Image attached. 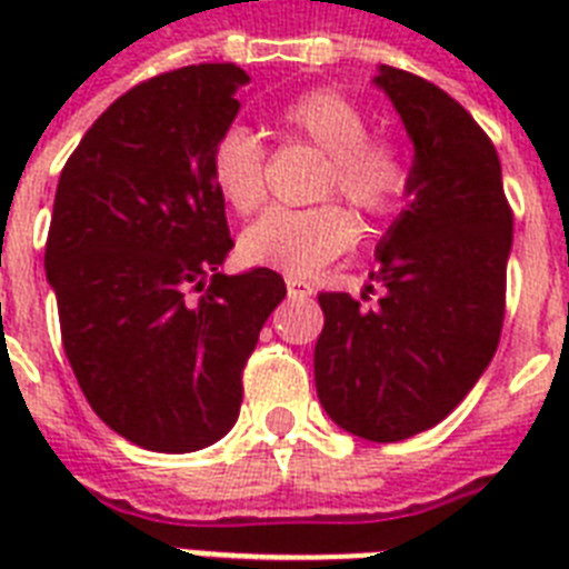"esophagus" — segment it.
<instances>
[{"label": "esophagus", "mask_w": 569, "mask_h": 569, "mask_svg": "<svg viewBox=\"0 0 569 569\" xmlns=\"http://www.w3.org/2000/svg\"><path fill=\"white\" fill-rule=\"evenodd\" d=\"M286 292H289L292 301H303V298H310L312 295V286L298 280V277H289V280H286Z\"/></svg>", "instance_id": "obj_1"}]
</instances>
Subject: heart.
<instances>
[{
    "instance_id": "1",
    "label": "heart",
    "mask_w": 569,
    "mask_h": 569,
    "mask_svg": "<svg viewBox=\"0 0 569 569\" xmlns=\"http://www.w3.org/2000/svg\"><path fill=\"white\" fill-rule=\"evenodd\" d=\"M286 141H301L325 153L316 194H342L366 218H389L405 206L413 186V162L405 141L369 132V114L355 97L321 84L286 100L277 111ZM209 180L236 212H253L266 197V147L248 127L221 129L209 156ZM357 241V221L337 200L283 209L274 206L244 227L239 257L248 266L283 274H312Z\"/></svg>"
}]
</instances>
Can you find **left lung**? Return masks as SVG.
<instances>
[{
    "instance_id": "obj_1",
    "label": "left lung",
    "mask_w": 569,
    "mask_h": 569,
    "mask_svg": "<svg viewBox=\"0 0 569 569\" xmlns=\"http://www.w3.org/2000/svg\"><path fill=\"white\" fill-rule=\"evenodd\" d=\"M375 84L416 147L413 186L378 244V303L319 295L316 389L339 428L398 442L442 422L493 360L513 212L493 141L458 100L387 64Z\"/></svg>"
}]
</instances>
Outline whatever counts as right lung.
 Masks as SVG:
<instances>
[{
	"label": "right lung",
	"instance_id": "1",
	"mask_svg": "<svg viewBox=\"0 0 569 569\" xmlns=\"http://www.w3.org/2000/svg\"><path fill=\"white\" fill-rule=\"evenodd\" d=\"M248 82L236 64H191L136 84L58 180L43 266L64 355L93 413L141 449L182 455L230 431L286 298L271 268L218 271L232 239L206 156Z\"/></svg>",
	"mask_w": 569,
	"mask_h": 569
}]
</instances>
